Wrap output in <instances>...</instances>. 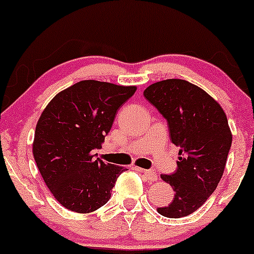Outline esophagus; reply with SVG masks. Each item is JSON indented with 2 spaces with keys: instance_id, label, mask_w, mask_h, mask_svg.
<instances>
[{
  "instance_id": "obj_1",
  "label": "esophagus",
  "mask_w": 254,
  "mask_h": 254,
  "mask_svg": "<svg viewBox=\"0 0 254 254\" xmlns=\"http://www.w3.org/2000/svg\"><path fill=\"white\" fill-rule=\"evenodd\" d=\"M137 171H141L142 174L144 175V177H146V180L148 181V182H155V181H158V175L157 172L153 171V170H143L141 168H136Z\"/></svg>"
}]
</instances>
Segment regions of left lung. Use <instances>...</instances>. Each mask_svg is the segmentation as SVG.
<instances>
[{
	"instance_id": "8db88e82",
	"label": "left lung",
	"mask_w": 254,
	"mask_h": 254,
	"mask_svg": "<svg viewBox=\"0 0 254 254\" xmlns=\"http://www.w3.org/2000/svg\"><path fill=\"white\" fill-rule=\"evenodd\" d=\"M143 95L168 121L170 138L180 147L177 170L161 175L175 196L161 216L181 218L205 204L224 172L231 131L221 105L185 79H165L147 86Z\"/></svg>"
}]
</instances>
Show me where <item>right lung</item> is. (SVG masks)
<instances>
[{
	"label": "right lung",
	"mask_w": 254,
	"mask_h": 254,
	"mask_svg": "<svg viewBox=\"0 0 254 254\" xmlns=\"http://www.w3.org/2000/svg\"><path fill=\"white\" fill-rule=\"evenodd\" d=\"M135 85L80 80L57 94L36 125L32 154L53 196L78 213L96 211L110 200L127 169L95 158L118 108Z\"/></svg>",
	"instance_id": "add662e5"
}]
</instances>
